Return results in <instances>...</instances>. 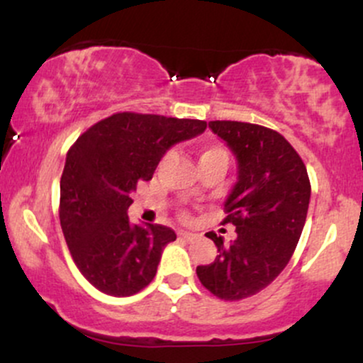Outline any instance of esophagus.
<instances>
[{
  "mask_svg": "<svg viewBox=\"0 0 363 363\" xmlns=\"http://www.w3.org/2000/svg\"><path fill=\"white\" fill-rule=\"evenodd\" d=\"M179 237H181V239L187 240V242H191V240H194L198 235H196V234H189V232H179Z\"/></svg>",
  "mask_w": 363,
  "mask_h": 363,
  "instance_id": "34e87169",
  "label": "esophagus"
}]
</instances>
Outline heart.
Segmentation results:
<instances>
[{
    "label": "heart",
    "instance_id": "1",
    "mask_svg": "<svg viewBox=\"0 0 363 363\" xmlns=\"http://www.w3.org/2000/svg\"><path fill=\"white\" fill-rule=\"evenodd\" d=\"M210 158H222V160L228 162V152L227 148H223L222 145H206L205 148L199 153V164L205 160H210Z\"/></svg>",
    "mask_w": 363,
    "mask_h": 363
}]
</instances>
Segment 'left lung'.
Here are the masks:
<instances>
[{
  "label": "left lung",
  "instance_id": "obj_1",
  "mask_svg": "<svg viewBox=\"0 0 363 363\" xmlns=\"http://www.w3.org/2000/svg\"><path fill=\"white\" fill-rule=\"evenodd\" d=\"M208 126L235 153L239 181L225 201V223L235 225V240L208 232L218 247L211 264L196 274L222 301L252 297L289 264L301 239L311 199L306 164L274 129L240 121H210Z\"/></svg>",
  "mask_w": 363,
  "mask_h": 363
}]
</instances>
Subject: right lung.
I'll return each mask as SVG.
<instances>
[{"instance_id":"1","label":"right lung","mask_w":363,"mask_h":363,"mask_svg":"<svg viewBox=\"0 0 363 363\" xmlns=\"http://www.w3.org/2000/svg\"><path fill=\"white\" fill-rule=\"evenodd\" d=\"M205 121L116 112L80 135L61 176L60 222L69 252L97 290L129 297L150 285L162 251L176 240L164 225H131V193L150 181L164 153L201 135Z\"/></svg>"}]
</instances>
